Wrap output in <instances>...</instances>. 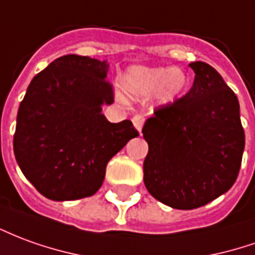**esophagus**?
Listing matches in <instances>:
<instances>
[{
	"instance_id": "obj_1",
	"label": "esophagus",
	"mask_w": 255,
	"mask_h": 255,
	"mask_svg": "<svg viewBox=\"0 0 255 255\" xmlns=\"http://www.w3.org/2000/svg\"><path fill=\"white\" fill-rule=\"evenodd\" d=\"M132 123H133V126H135V128L140 131V129H142V127H143V124H145V116L135 115L132 117Z\"/></svg>"
}]
</instances>
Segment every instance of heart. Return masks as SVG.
<instances>
[{
	"instance_id": "heart-1",
	"label": "heart",
	"mask_w": 255,
	"mask_h": 255,
	"mask_svg": "<svg viewBox=\"0 0 255 255\" xmlns=\"http://www.w3.org/2000/svg\"><path fill=\"white\" fill-rule=\"evenodd\" d=\"M186 74L177 67L132 66L123 74V90L131 97H146L156 92L161 101H172L185 90Z\"/></svg>"
}]
</instances>
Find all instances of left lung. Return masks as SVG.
Returning <instances> with one entry per match:
<instances>
[{
    "label": "left lung",
    "instance_id": "1",
    "mask_svg": "<svg viewBox=\"0 0 255 255\" xmlns=\"http://www.w3.org/2000/svg\"><path fill=\"white\" fill-rule=\"evenodd\" d=\"M188 94L158 106L142 128L149 152L143 182L158 202L178 210L206 206L239 175L245 129L239 101L220 73L193 62Z\"/></svg>",
    "mask_w": 255,
    "mask_h": 255
}]
</instances>
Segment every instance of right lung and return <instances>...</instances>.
I'll use <instances>...</instances> for the list:
<instances>
[{"label":"right lung","instance_id":"obj_1","mask_svg":"<svg viewBox=\"0 0 255 255\" xmlns=\"http://www.w3.org/2000/svg\"><path fill=\"white\" fill-rule=\"evenodd\" d=\"M106 62L66 55L28 85L16 119L17 164L41 195L65 202L90 197L102 186L106 165L131 138L132 123H109L103 103L115 102Z\"/></svg>","mask_w":255,"mask_h":255}]
</instances>
